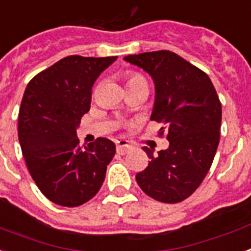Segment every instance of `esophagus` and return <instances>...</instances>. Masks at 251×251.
Masks as SVG:
<instances>
[{
    "label": "esophagus",
    "instance_id": "34e87169",
    "mask_svg": "<svg viewBox=\"0 0 251 251\" xmlns=\"http://www.w3.org/2000/svg\"><path fill=\"white\" fill-rule=\"evenodd\" d=\"M132 149L130 145H128L126 141H118L117 142V152L121 155H126L127 152H129V150Z\"/></svg>",
    "mask_w": 251,
    "mask_h": 251
}]
</instances>
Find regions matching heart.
I'll return each mask as SVG.
<instances>
[{"label":"heart","instance_id":"heart-1","mask_svg":"<svg viewBox=\"0 0 251 251\" xmlns=\"http://www.w3.org/2000/svg\"><path fill=\"white\" fill-rule=\"evenodd\" d=\"M146 80L142 78L138 74H133V73H128L127 74V79H126V86H133V84L137 83H145Z\"/></svg>","mask_w":251,"mask_h":251}]
</instances>
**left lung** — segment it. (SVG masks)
Returning <instances> with one entry per match:
<instances>
[{"label": "left lung", "mask_w": 251, "mask_h": 251, "mask_svg": "<svg viewBox=\"0 0 251 251\" xmlns=\"http://www.w3.org/2000/svg\"><path fill=\"white\" fill-rule=\"evenodd\" d=\"M127 63L151 76L155 99L151 121L163 122L169 148H149L148 168L136 176L141 190L161 202H179L200 186L219 144L222 106L204 72L171 51L128 55Z\"/></svg>", "instance_id": "obj_1"}]
</instances>
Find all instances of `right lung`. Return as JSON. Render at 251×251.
Masks as SVG:
<instances>
[{
  "mask_svg": "<svg viewBox=\"0 0 251 251\" xmlns=\"http://www.w3.org/2000/svg\"><path fill=\"white\" fill-rule=\"evenodd\" d=\"M117 59L68 56L26 86L19 142L36 185L55 204L79 206L96 195L105 179L115 145L100 137L80 146L76 129L90 110L93 83Z\"/></svg>",
  "mask_w": 251,
  "mask_h": 251,
  "instance_id": "add662e5",
  "label": "right lung"
}]
</instances>
